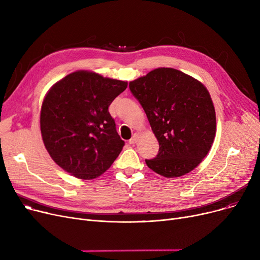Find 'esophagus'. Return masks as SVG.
Here are the masks:
<instances>
[{
	"instance_id": "34e87169",
	"label": "esophagus",
	"mask_w": 260,
	"mask_h": 260,
	"mask_svg": "<svg viewBox=\"0 0 260 260\" xmlns=\"http://www.w3.org/2000/svg\"><path fill=\"white\" fill-rule=\"evenodd\" d=\"M139 139H140V135H139V134H134L133 137L129 139L128 142H129L131 144H135V143L138 142Z\"/></svg>"
}]
</instances>
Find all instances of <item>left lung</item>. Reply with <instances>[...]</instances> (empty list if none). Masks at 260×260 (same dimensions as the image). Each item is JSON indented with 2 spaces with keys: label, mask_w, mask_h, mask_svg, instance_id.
Here are the masks:
<instances>
[{
  "label": "left lung",
  "mask_w": 260,
  "mask_h": 260,
  "mask_svg": "<svg viewBox=\"0 0 260 260\" xmlns=\"http://www.w3.org/2000/svg\"><path fill=\"white\" fill-rule=\"evenodd\" d=\"M159 142L158 155L145 160L155 173L183 176L198 167L216 135L215 107L200 81L178 70L159 67L129 82Z\"/></svg>",
  "instance_id": "obj_1"
}]
</instances>
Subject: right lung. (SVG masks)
<instances>
[{"mask_svg": "<svg viewBox=\"0 0 260 260\" xmlns=\"http://www.w3.org/2000/svg\"><path fill=\"white\" fill-rule=\"evenodd\" d=\"M127 87L90 71L67 75L47 91L40 127L51 159L76 178L90 180L106 172L124 141L116 131L108 106Z\"/></svg>", "mask_w": 260, "mask_h": 260, "instance_id": "obj_1", "label": "right lung"}]
</instances>
